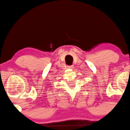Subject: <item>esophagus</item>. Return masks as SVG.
I'll use <instances>...</instances> for the list:
<instances>
[{
	"instance_id": "34e87169",
	"label": "esophagus",
	"mask_w": 130,
	"mask_h": 130,
	"mask_svg": "<svg viewBox=\"0 0 130 130\" xmlns=\"http://www.w3.org/2000/svg\"><path fill=\"white\" fill-rule=\"evenodd\" d=\"M74 68V66L73 65H70V66H67L68 69H73Z\"/></svg>"
}]
</instances>
